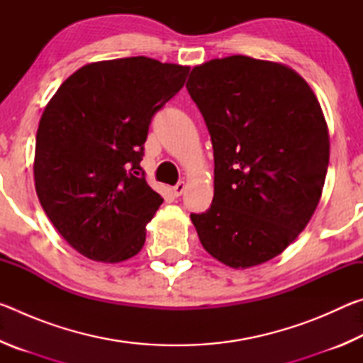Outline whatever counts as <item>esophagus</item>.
I'll return each mask as SVG.
<instances>
[{
  "label": "esophagus",
  "instance_id": "34e87169",
  "mask_svg": "<svg viewBox=\"0 0 363 363\" xmlns=\"http://www.w3.org/2000/svg\"><path fill=\"white\" fill-rule=\"evenodd\" d=\"M184 190H186V182H184V181L177 182L176 186L173 187V195L174 196H181L184 194Z\"/></svg>",
  "mask_w": 363,
  "mask_h": 363
}]
</instances>
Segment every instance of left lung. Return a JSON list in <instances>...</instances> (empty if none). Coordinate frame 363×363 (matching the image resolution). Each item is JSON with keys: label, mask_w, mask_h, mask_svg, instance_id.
Listing matches in <instances>:
<instances>
[{"label": "left lung", "mask_w": 363, "mask_h": 363, "mask_svg": "<svg viewBox=\"0 0 363 363\" xmlns=\"http://www.w3.org/2000/svg\"><path fill=\"white\" fill-rule=\"evenodd\" d=\"M186 88L214 153L213 203L190 219L214 259L259 266L296 240L320 201L330 160L320 104L290 67L248 56L194 67Z\"/></svg>", "instance_id": "obj_1"}]
</instances>
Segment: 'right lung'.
Returning a JSON list of instances; mask_svg holds the SVG:
<instances>
[{"label":"right lung","mask_w":363,"mask_h":363,"mask_svg":"<svg viewBox=\"0 0 363 363\" xmlns=\"http://www.w3.org/2000/svg\"><path fill=\"white\" fill-rule=\"evenodd\" d=\"M189 67L138 56L101 60L60 84L41 115L35 189L64 240L93 261L121 262L144 247L163 203L140 160L152 116L186 83Z\"/></svg>","instance_id":"add662e5"}]
</instances>
